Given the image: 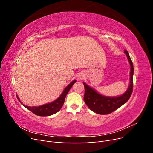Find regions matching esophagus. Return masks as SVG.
<instances>
[{"label": "esophagus", "instance_id": "34e87169", "mask_svg": "<svg viewBox=\"0 0 153 153\" xmlns=\"http://www.w3.org/2000/svg\"><path fill=\"white\" fill-rule=\"evenodd\" d=\"M80 78H81V77H80Z\"/></svg>", "mask_w": 153, "mask_h": 153}]
</instances>
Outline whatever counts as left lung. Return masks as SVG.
<instances>
[{
  "mask_svg": "<svg viewBox=\"0 0 153 153\" xmlns=\"http://www.w3.org/2000/svg\"><path fill=\"white\" fill-rule=\"evenodd\" d=\"M124 52L126 54L128 62L130 64V80L127 91L123 94L116 97L105 96L97 92L94 89L84 82L85 88L84 100L89 109L96 114L105 115L113 112L114 111L126 103L132 94L133 87V65L128 51L124 50Z\"/></svg>",
  "mask_w": 153,
  "mask_h": 153,
  "instance_id": "8db88e82",
  "label": "left lung"
}]
</instances>
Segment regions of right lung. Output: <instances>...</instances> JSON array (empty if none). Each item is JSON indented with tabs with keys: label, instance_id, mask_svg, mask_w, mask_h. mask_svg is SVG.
Returning <instances> with one entry per match:
<instances>
[{
	"label": "right lung",
	"instance_id": "1",
	"mask_svg": "<svg viewBox=\"0 0 153 153\" xmlns=\"http://www.w3.org/2000/svg\"><path fill=\"white\" fill-rule=\"evenodd\" d=\"M76 82V80L72 81L70 84H69L65 88V89H64L62 93L61 94V96H60L57 100H55L52 103L45 104L43 105L38 106H26L21 102L20 100L19 99V98H18V96L17 95H16V97H17L18 101H19L23 105H24L26 108L31 111L32 113H34V114H36L37 115H39V116H49V115H53L55 113H57L61 109L67 94L68 93L69 91L70 90L73 85L75 84Z\"/></svg>",
	"mask_w": 153,
	"mask_h": 153
}]
</instances>
